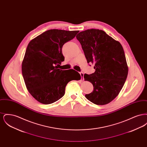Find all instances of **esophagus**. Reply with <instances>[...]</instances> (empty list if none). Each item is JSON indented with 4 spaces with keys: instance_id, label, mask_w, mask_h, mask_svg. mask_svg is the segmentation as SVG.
I'll use <instances>...</instances> for the list:
<instances>
[{
    "instance_id": "34e87169",
    "label": "esophagus",
    "mask_w": 147,
    "mask_h": 147,
    "mask_svg": "<svg viewBox=\"0 0 147 147\" xmlns=\"http://www.w3.org/2000/svg\"><path fill=\"white\" fill-rule=\"evenodd\" d=\"M80 74L81 77H82V80L84 79V73L83 72H80Z\"/></svg>"
}]
</instances>
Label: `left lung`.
<instances>
[{"instance_id": "left-lung-1", "label": "left lung", "mask_w": 147, "mask_h": 147, "mask_svg": "<svg viewBox=\"0 0 147 147\" xmlns=\"http://www.w3.org/2000/svg\"><path fill=\"white\" fill-rule=\"evenodd\" d=\"M88 63L94 64V73L85 74V81L94 86L85 97L98 105L110 103L116 98L125 83L128 67L123 47L102 30L89 29L76 36Z\"/></svg>"}]
</instances>
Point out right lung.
<instances>
[{
    "mask_svg": "<svg viewBox=\"0 0 147 147\" xmlns=\"http://www.w3.org/2000/svg\"><path fill=\"white\" fill-rule=\"evenodd\" d=\"M79 32L52 29L29 42L22 62V74L28 92L40 103L56 102L64 96L68 82L81 79L76 70H61L58 67L64 61L63 45Z\"/></svg>",
    "mask_w": 147,
    "mask_h": 147,
    "instance_id": "1",
    "label": "right lung"
}]
</instances>
